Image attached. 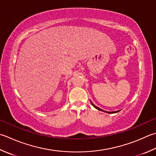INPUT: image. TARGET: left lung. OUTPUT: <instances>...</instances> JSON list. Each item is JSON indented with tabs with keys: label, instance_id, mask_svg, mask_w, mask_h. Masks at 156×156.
<instances>
[{
	"label": "left lung",
	"instance_id": "left-lung-1",
	"mask_svg": "<svg viewBox=\"0 0 156 156\" xmlns=\"http://www.w3.org/2000/svg\"><path fill=\"white\" fill-rule=\"evenodd\" d=\"M90 102H91V103H92V105H93V106L94 107V108H96L97 109H98V110H99V111H102V112H106V113H108V114H114V113H117V112L120 111V110H118V111H115V112H106V111L103 110V109H100L99 108H98V107H97L96 105H94L93 103H92V101H90Z\"/></svg>",
	"mask_w": 156,
	"mask_h": 156
}]
</instances>
